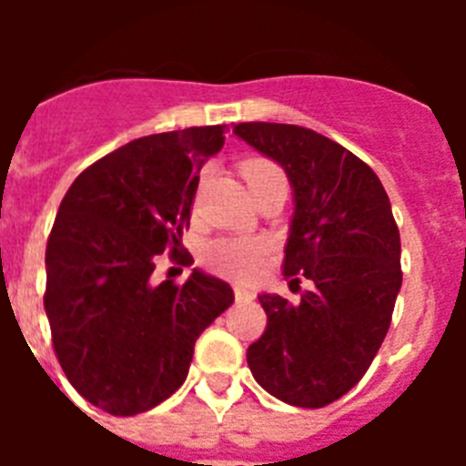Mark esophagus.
Returning a JSON list of instances; mask_svg holds the SVG:
<instances>
[{"label": "esophagus", "mask_w": 466, "mask_h": 466, "mask_svg": "<svg viewBox=\"0 0 466 466\" xmlns=\"http://www.w3.org/2000/svg\"><path fill=\"white\" fill-rule=\"evenodd\" d=\"M233 291H236V300H252L254 299V291L249 289V287H242V284H236V287H233Z\"/></svg>", "instance_id": "obj_1"}]
</instances>
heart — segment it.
Instances as JSON below:
<instances>
[{
  "instance_id": "obj_1",
  "label": "heart",
  "mask_w": 466,
  "mask_h": 466,
  "mask_svg": "<svg viewBox=\"0 0 466 466\" xmlns=\"http://www.w3.org/2000/svg\"><path fill=\"white\" fill-rule=\"evenodd\" d=\"M240 172L249 193L275 182L284 184L282 170L268 158H247L240 166ZM263 257H266V247L258 240H217L205 252L209 268L236 279L252 278L261 266Z\"/></svg>"
}]
</instances>
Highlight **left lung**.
Wrapping results in <instances>:
<instances>
[{"label": "left lung", "mask_w": 466, "mask_h": 466, "mask_svg": "<svg viewBox=\"0 0 466 466\" xmlns=\"http://www.w3.org/2000/svg\"><path fill=\"white\" fill-rule=\"evenodd\" d=\"M233 133L287 172L294 214L284 278L312 282L299 303L258 296L268 327L247 364L279 401L322 409L361 380L392 322L401 289L392 205L364 160L310 127L238 123Z\"/></svg>", "instance_id": "left-lung-1"}]
</instances>
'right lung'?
Returning a JSON list of instances; mask_svg holds the SVG:
<instances>
[{
  "label": "right lung",
  "instance_id": "right-lung-1",
  "mask_svg": "<svg viewBox=\"0 0 466 466\" xmlns=\"http://www.w3.org/2000/svg\"><path fill=\"white\" fill-rule=\"evenodd\" d=\"M226 130L133 139L86 167L57 209L44 296L53 348L74 390L106 413H144L175 394L198 336L236 299L228 282L198 268L184 284L151 282L166 249L191 258L177 247L200 167Z\"/></svg>",
  "mask_w": 466,
  "mask_h": 466
}]
</instances>
